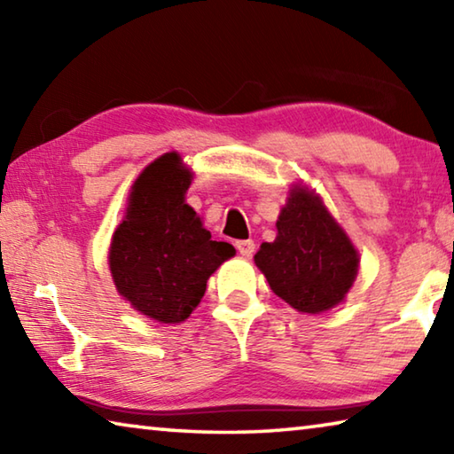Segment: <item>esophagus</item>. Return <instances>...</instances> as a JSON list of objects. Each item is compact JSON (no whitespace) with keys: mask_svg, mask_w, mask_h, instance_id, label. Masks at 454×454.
I'll return each instance as SVG.
<instances>
[{"mask_svg":"<svg viewBox=\"0 0 454 454\" xmlns=\"http://www.w3.org/2000/svg\"><path fill=\"white\" fill-rule=\"evenodd\" d=\"M254 248H256V244L252 240H238L236 242V250L240 252L244 258H252V254H254Z\"/></svg>","mask_w":454,"mask_h":454,"instance_id":"34e87169","label":"esophagus"}]
</instances>
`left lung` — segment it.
Instances as JSON below:
<instances>
[{"label":"left lung","mask_w":454,"mask_h":454,"mask_svg":"<svg viewBox=\"0 0 454 454\" xmlns=\"http://www.w3.org/2000/svg\"><path fill=\"white\" fill-rule=\"evenodd\" d=\"M276 228V240L264 242L254 256L274 294L309 314L340 302L355 282L358 254L320 200L292 190Z\"/></svg>","instance_id":"8db88e82"}]
</instances>
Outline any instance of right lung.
Listing matches in <instances>:
<instances>
[{
  "instance_id": "1",
  "label": "right lung",
  "mask_w": 454,
  "mask_h": 454,
  "mask_svg": "<svg viewBox=\"0 0 454 454\" xmlns=\"http://www.w3.org/2000/svg\"><path fill=\"white\" fill-rule=\"evenodd\" d=\"M192 174L178 153H164L136 180L126 218L112 238L110 270L126 301L164 325L186 320L202 301L206 280L234 256L212 240L184 202Z\"/></svg>"
}]
</instances>
